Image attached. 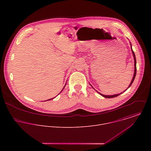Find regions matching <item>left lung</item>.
<instances>
[{
    "label": "left lung",
    "mask_w": 151,
    "mask_h": 151,
    "mask_svg": "<svg viewBox=\"0 0 151 151\" xmlns=\"http://www.w3.org/2000/svg\"><path fill=\"white\" fill-rule=\"evenodd\" d=\"M131 48H132V47H131ZM132 52H133V56H134V76H133V79H132V82H131V83H130V85H129V87H128V88L130 87V86L132 85V83L133 82V81H134V78H135V76H136V57H135V54H134V51H133V50H132ZM99 93V92H98ZM101 96H102L103 97H106V98H114V97H117V96H119L121 94H122V93H120V94H115V95H112V96H106V95H103V94H101V93H99Z\"/></svg>",
    "instance_id": "8db88e82"
}]
</instances>
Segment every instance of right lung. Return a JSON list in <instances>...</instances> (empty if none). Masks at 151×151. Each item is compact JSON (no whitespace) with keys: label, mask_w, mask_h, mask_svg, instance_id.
Returning a JSON list of instances; mask_svg holds the SVG:
<instances>
[{"label":"right lung","mask_w":151,"mask_h":151,"mask_svg":"<svg viewBox=\"0 0 151 151\" xmlns=\"http://www.w3.org/2000/svg\"><path fill=\"white\" fill-rule=\"evenodd\" d=\"M65 86H66V85H65ZM65 86H64V87H65ZM64 88H63V89H64ZM63 90H61V91H63ZM61 92H60V93H61ZM60 93H59V94H60ZM54 98H55V97H54ZM54 98H53V99H54ZM49 99V100H52V99Z\"/></svg>","instance_id":"right-lung-1"}]
</instances>
